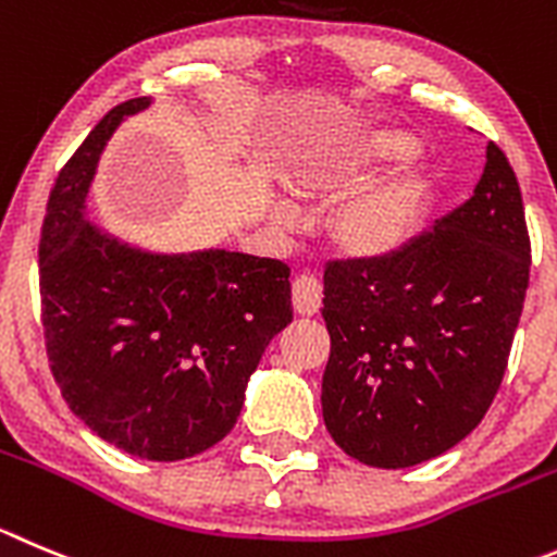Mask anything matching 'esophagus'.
<instances>
[{
    "mask_svg": "<svg viewBox=\"0 0 557 557\" xmlns=\"http://www.w3.org/2000/svg\"><path fill=\"white\" fill-rule=\"evenodd\" d=\"M294 310L299 315H315L321 310V283L310 274L294 280Z\"/></svg>",
    "mask_w": 557,
    "mask_h": 557,
    "instance_id": "obj_1",
    "label": "esophagus"
}]
</instances>
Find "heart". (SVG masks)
Wrapping results in <instances>:
<instances>
[{
  "label": "heart",
  "instance_id": "1",
  "mask_svg": "<svg viewBox=\"0 0 557 557\" xmlns=\"http://www.w3.org/2000/svg\"><path fill=\"white\" fill-rule=\"evenodd\" d=\"M418 150L420 145L412 134L398 132V128H379L355 139L349 148H343L332 159L302 170L296 175V189L308 197H321V200H341L366 186L384 168L414 159ZM429 200V175L414 168L398 170L396 175L351 197L337 211L335 225H332L335 242L341 244L343 252L355 258H366V261L389 258L418 236ZM274 220L283 227L294 225L296 208L290 202H277Z\"/></svg>",
  "mask_w": 557,
  "mask_h": 557
}]
</instances>
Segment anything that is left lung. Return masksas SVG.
Instances as JSON below:
<instances>
[{
	"instance_id": "1",
	"label": "left lung",
	"mask_w": 557,
	"mask_h": 557,
	"mask_svg": "<svg viewBox=\"0 0 557 557\" xmlns=\"http://www.w3.org/2000/svg\"><path fill=\"white\" fill-rule=\"evenodd\" d=\"M530 277L522 191L506 153L467 202L401 252L324 272L326 431L351 459L401 470L483 420L508 366Z\"/></svg>"
}]
</instances>
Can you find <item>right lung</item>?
Listing matches in <instances>:
<instances>
[{"instance_id": "obj_1", "label": "right lung", "mask_w": 557, "mask_h": 557, "mask_svg": "<svg viewBox=\"0 0 557 557\" xmlns=\"http://www.w3.org/2000/svg\"><path fill=\"white\" fill-rule=\"evenodd\" d=\"M150 107L117 103L57 175L40 231L51 373L71 412L148 461H181L231 434L263 351L290 324V269L274 258L148 252L87 220L114 128Z\"/></svg>"}]
</instances>
